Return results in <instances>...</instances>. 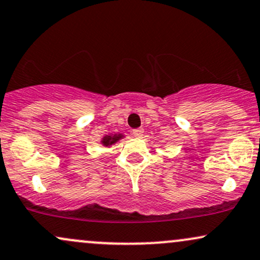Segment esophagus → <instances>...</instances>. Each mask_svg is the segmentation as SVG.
Segmentation results:
<instances>
[{
  "label": "esophagus",
  "instance_id": "1",
  "mask_svg": "<svg viewBox=\"0 0 260 260\" xmlns=\"http://www.w3.org/2000/svg\"><path fill=\"white\" fill-rule=\"evenodd\" d=\"M143 129L142 128H138V129H133L132 131V136L134 137V138H142L143 136Z\"/></svg>",
  "mask_w": 260,
  "mask_h": 260
}]
</instances>
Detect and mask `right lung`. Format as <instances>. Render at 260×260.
Segmentation results:
<instances>
[{"mask_svg": "<svg viewBox=\"0 0 260 260\" xmlns=\"http://www.w3.org/2000/svg\"><path fill=\"white\" fill-rule=\"evenodd\" d=\"M123 134H109V136H105L104 138L102 139V144L104 146H110L112 144L117 143L118 140L123 138Z\"/></svg>", "mask_w": 260, "mask_h": 260, "instance_id": "obj_1", "label": "right lung"}]
</instances>
